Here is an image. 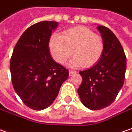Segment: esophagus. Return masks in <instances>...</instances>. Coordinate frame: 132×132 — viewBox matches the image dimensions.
Wrapping results in <instances>:
<instances>
[{
	"label": "esophagus",
	"mask_w": 132,
	"mask_h": 132,
	"mask_svg": "<svg viewBox=\"0 0 132 132\" xmlns=\"http://www.w3.org/2000/svg\"><path fill=\"white\" fill-rule=\"evenodd\" d=\"M77 73V71H72V70H69V76H72L73 73Z\"/></svg>",
	"instance_id": "1"
}]
</instances>
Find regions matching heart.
<instances>
[{"label":"heart","instance_id":"b5f03b06","mask_svg":"<svg viewBox=\"0 0 132 132\" xmlns=\"http://www.w3.org/2000/svg\"><path fill=\"white\" fill-rule=\"evenodd\" d=\"M49 47L53 59L61 64L66 62L73 51L75 55L71 60L70 66L91 67L100 61L105 45L102 37L90 29L76 27L63 31L62 36L53 35Z\"/></svg>","mask_w":132,"mask_h":132}]
</instances>
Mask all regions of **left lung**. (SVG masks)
Instances as JSON below:
<instances>
[{
  "mask_svg": "<svg viewBox=\"0 0 132 132\" xmlns=\"http://www.w3.org/2000/svg\"><path fill=\"white\" fill-rule=\"evenodd\" d=\"M104 42L100 61L92 68L81 71L82 82L77 92L81 103L90 110L110 105L121 89L126 69V55L121 44L111 29L98 26Z\"/></svg>",
  "mask_w": 132,
  "mask_h": 132,
  "instance_id": "left-lung-1",
  "label": "left lung"
}]
</instances>
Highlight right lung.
I'll use <instances>...</instances> for the list:
<instances>
[{
	"instance_id": "right-lung-1",
	"label": "right lung",
	"mask_w": 132,
	"mask_h": 132,
	"mask_svg": "<svg viewBox=\"0 0 132 132\" xmlns=\"http://www.w3.org/2000/svg\"><path fill=\"white\" fill-rule=\"evenodd\" d=\"M58 22L40 21L25 31L10 61L13 89L29 108L43 110L53 103L69 70L53 61L48 43Z\"/></svg>"
}]
</instances>
